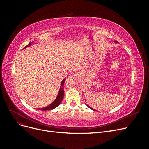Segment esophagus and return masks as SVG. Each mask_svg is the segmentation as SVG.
<instances>
[{
	"label": "esophagus",
	"instance_id": "obj_1",
	"mask_svg": "<svg viewBox=\"0 0 149 149\" xmlns=\"http://www.w3.org/2000/svg\"><path fill=\"white\" fill-rule=\"evenodd\" d=\"M70 77L72 78H76V77H77V75H76V73H73L70 74Z\"/></svg>",
	"mask_w": 149,
	"mask_h": 149
}]
</instances>
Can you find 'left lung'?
I'll return each mask as SVG.
<instances>
[{"instance_id":"8db88e82","label":"left lung","mask_w":149,"mask_h":149,"mask_svg":"<svg viewBox=\"0 0 149 149\" xmlns=\"http://www.w3.org/2000/svg\"><path fill=\"white\" fill-rule=\"evenodd\" d=\"M114 43H118V42H117V41H114ZM87 106L89 107V108H90V109H92L93 111H96V110H94V109H93V108L92 107H90V106H89L88 105H87Z\"/></svg>"}]
</instances>
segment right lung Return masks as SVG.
<instances>
[{
    "label": "right lung",
    "instance_id": "right-lung-1",
    "mask_svg": "<svg viewBox=\"0 0 149 149\" xmlns=\"http://www.w3.org/2000/svg\"><path fill=\"white\" fill-rule=\"evenodd\" d=\"M34 42H32L31 43H29L27 46H26L24 48H26L27 47H30L31 45H32L33 44ZM66 80V78L63 79L62 80V81L61 83V85H60V90L59 91H58V95L56 96V97L55 98V100H54L50 104L45 107H42V108H38V110H41V111H48V110H52L55 109L56 107H58L60 104V103L61 102L63 99V96H64V89H63V86H64V83H65V81Z\"/></svg>",
    "mask_w": 149,
    "mask_h": 149
}]
</instances>
